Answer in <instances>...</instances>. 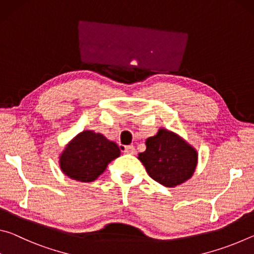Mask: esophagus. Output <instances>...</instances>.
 <instances>
[{
    "mask_svg": "<svg viewBox=\"0 0 254 254\" xmlns=\"http://www.w3.org/2000/svg\"><path fill=\"white\" fill-rule=\"evenodd\" d=\"M123 152L127 154H134L135 153V148L133 145H126L123 148Z\"/></svg>",
    "mask_w": 254,
    "mask_h": 254,
    "instance_id": "obj_1",
    "label": "esophagus"
}]
</instances>
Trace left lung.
Segmentation results:
<instances>
[{
	"label": "left lung",
	"mask_w": 254,
	"mask_h": 254,
	"mask_svg": "<svg viewBox=\"0 0 254 254\" xmlns=\"http://www.w3.org/2000/svg\"><path fill=\"white\" fill-rule=\"evenodd\" d=\"M144 152L139 160L150 177L166 187H176L195 173L198 154L183 137L167 128H159L156 135L145 140Z\"/></svg>",
	"instance_id": "obj_1"
}]
</instances>
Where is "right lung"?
Instances as JSON below:
<instances>
[{
    "mask_svg": "<svg viewBox=\"0 0 254 254\" xmlns=\"http://www.w3.org/2000/svg\"><path fill=\"white\" fill-rule=\"evenodd\" d=\"M119 145L101 133L86 130L77 134L59 157V166L68 177L81 183L95 180L109 163L120 157Z\"/></svg>",
    "mask_w": 254,
    "mask_h": 254,
    "instance_id": "obj_1",
    "label": "right lung"
}]
</instances>
